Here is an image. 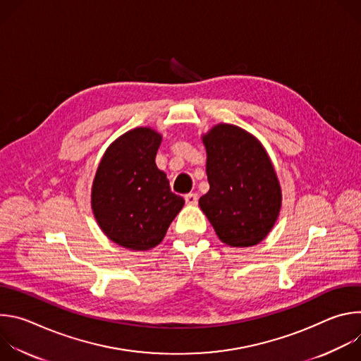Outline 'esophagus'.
<instances>
[{
	"label": "esophagus",
	"instance_id": "obj_1",
	"mask_svg": "<svg viewBox=\"0 0 361 361\" xmlns=\"http://www.w3.org/2000/svg\"><path fill=\"white\" fill-rule=\"evenodd\" d=\"M184 198H185V202H187V204H190V205H195V204L198 202V195H197V194H194V192H188V194H185V195H184Z\"/></svg>",
	"mask_w": 361,
	"mask_h": 361
}]
</instances>
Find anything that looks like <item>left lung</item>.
Listing matches in <instances>:
<instances>
[{
  "label": "left lung",
  "instance_id": "obj_1",
  "mask_svg": "<svg viewBox=\"0 0 361 361\" xmlns=\"http://www.w3.org/2000/svg\"><path fill=\"white\" fill-rule=\"evenodd\" d=\"M201 140L210 190L200 197V209L224 244H259L274 227L283 201L264 145L244 128L226 123L212 127Z\"/></svg>",
  "mask_w": 361,
  "mask_h": 361
}]
</instances>
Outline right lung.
Returning <instances> with one entry per match:
<instances>
[{
    "label": "right lung",
    "mask_w": 361,
    "mask_h": 361,
    "mask_svg": "<svg viewBox=\"0 0 361 361\" xmlns=\"http://www.w3.org/2000/svg\"><path fill=\"white\" fill-rule=\"evenodd\" d=\"M161 140L151 127L124 133L109 145L92 180L91 209L97 224L128 250L159 245L184 205L156 164Z\"/></svg>",
    "instance_id": "1"
}]
</instances>
